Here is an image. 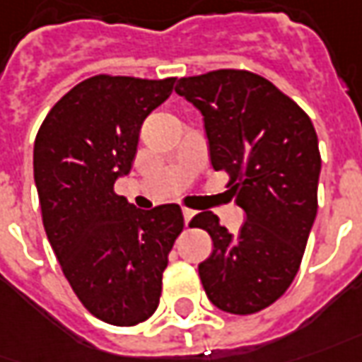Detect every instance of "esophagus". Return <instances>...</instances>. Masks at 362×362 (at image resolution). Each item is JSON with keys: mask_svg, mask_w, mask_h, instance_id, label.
<instances>
[{"mask_svg": "<svg viewBox=\"0 0 362 362\" xmlns=\"http://www.w3.org/2000/svg\"><path fill=\"white\" fill-rule=\"evenodd\" d=\"M182 214H184V222H186V226H188L192 218L196 216V212H194V210H190V208H184V210H182Z\"/></svg>", "mask_w": 362, "mask_h": 362, "instance_id": "obj_1", "label": "esophagus"}]
</instances>
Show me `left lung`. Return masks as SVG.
I'll return each mask as SVG.
<instances>
[{
  "label": "left lung",
  "instance_id": "1",
  "mask_svg": "<svg viewBox=\"0 0 362 362\" xmlns=\"http://www.w3.org/2000/svg\"><path fill=\"white\" fill-rule=\"evenodd\" d=\"M176 93L202 112L214 170L228 172L245 212L238 233L212 212L192 218L214 242L198 265L204 291L226 313L252 315L275 303L299 272L317 216V132L295 100L250 71L182 77Z\"/></svg>",
  "mask_w": 362,
  "mask_h": 362
}]
</instances>
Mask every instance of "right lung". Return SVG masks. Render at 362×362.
<instances>
[{"instance_id":"obj_1","label":"right lung","mask_w":362,"mask_h":362,"mask_svg":"<svg viewBox=\"0 0 362 362\" xmlns=\"http://www.w3.org/2000/svg\"><path fill=\"white\" fill-rule=\"evenodd\" d=\"M174 81L90 77L57 100L37 132L33 176L49 243L78 301L110 325H139L156 311L184 228L178 204L136 210L115 192L142 122Z\"/></svg>"}]
</instances>
